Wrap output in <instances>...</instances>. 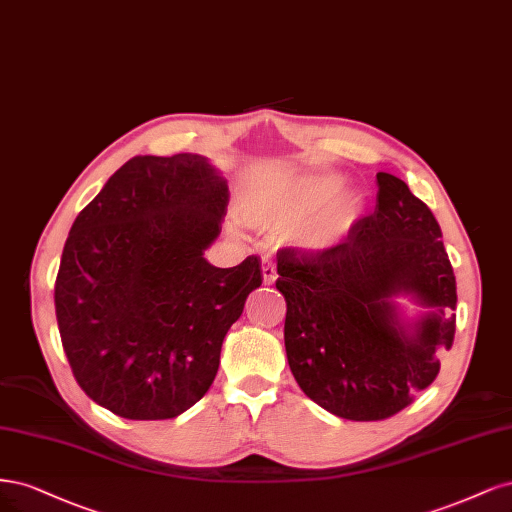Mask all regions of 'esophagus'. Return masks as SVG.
Returning a JSON list of instances; mask_svg holds the SVG:
<instances>
[{"label":"esophagus","mask_w":512,"mask_h":512,"mask_svg":"<svg viewBox=\"0 0 512 512\" xmlns=\"http://www.w3.org/2000/svg\"><path fill=\"white\" fill-rule=\"evenodd\" d=\"M261 274H263V283H266V285L274 283L278 274H276V266H274L272 259H268V257L261 259Z\"/></svg>","instance_id":"esophagus-1"}]
</instances>
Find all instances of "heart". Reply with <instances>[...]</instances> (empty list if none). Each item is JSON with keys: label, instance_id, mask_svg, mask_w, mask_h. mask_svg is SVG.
I'll return each instance as SVG.
<instances>
[{"label": "heart", "instance_id": "heart-1", "mask_svg": "<svg viewBox=\"0 0 512 512\" xmlns=\"http://www.w3.org/2000/svg\"><path fill=\"white\" fill-rule=\"evenodd\" d=\"M334 174H289L261 183L244 204L251 225L289 232L306 253L334 251L351 236L361 202Z\"/></svg>", "mask_w": 512, "mask_h": 512}]
</instances>
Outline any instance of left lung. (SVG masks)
Returning a JSON list of instances; mask_svg holds the SVG:
<instances>
[{"instance_id": "1", "label": "left lung", "mask_w": 512, "mask_h": 512, "mask_svg": "<svg viewBox=\"0 0 512 512\" xmlns=\"http://www.w3.org/2000/svg\"><path fill=\"white\" fill-rule=\"evenodd\" d=\"M376 185L374 212L338 249L276 253L289 368L312 402L351 421L406 408L455 336V274L436 217L398 176L378 172ZM398 294L426 315L404 322Z\"/></svg>"}]
</instances>
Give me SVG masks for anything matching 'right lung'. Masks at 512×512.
<instances>
[{
    "label": "right lung",
    "mask_w": 512,
    "mask_h": 512,
    "mask_svg": "<svg viewBox=\"0 0 512 512\" xmlns=\"http://www.w3.org/2000/svg\"><path fill=\"white\" fill-rule=\"evenodd\" d=\"M227 180L202 155H138L80 210L55 283L63 351L93 402L174 419L204 398L227 329L261 285L259 257L214 268Z\"/></svg>",
    "instance_id": "1"
}]
</instances>
